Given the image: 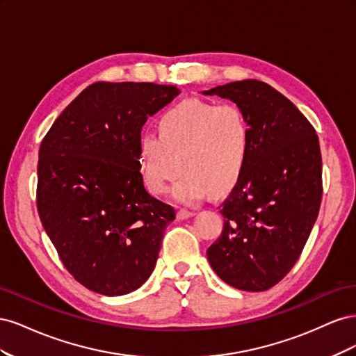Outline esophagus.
Segmentation results:
<instances>
[{
  "mask_svg": "<svg viewBox=\"0 0 356 356\" xmlns=\"http://www.w3.org/2000/svg\"><path fill=\"white\" fill-rule=\"evenodd\" d=\"M193 213L191 211H187V209H179L178 212H177V218L179 220V221H182V220H187V218H190V217H193Z\"/></svg>",
  "mask_w": 356,
  "mask_h": 356,
  "instance_id": "esophagus-1",
  "label": "esophagus"
}]
</instances>
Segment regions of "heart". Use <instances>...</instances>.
<instances>
[{"instance_id": "obj_1", "label": "heart", "mask_w": 356, "mask_h": 356, "mask_svg": "<svg viewBox=\"0 0 356 356\" xmlns=\"http://www.w3.org/2000/svg\"><path fill=\"white\" fill-rule=\"evenodd\" d=\"M157 135L143 134L136 143L139 177L156 196L170 181L179 203H196L211 191L221 196L239 181L251 148V129L239 106L184 101L159 117ZM179 166H176V161Z\"/></svg>"}]
</instances>
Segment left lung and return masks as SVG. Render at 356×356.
Instances as JSON below:
<instances>
[{
    "label": "left lung",
    "mask_w": 356,
    "mask_h": 356,
    "mask_svg": "<svg viewBox=\"0 0 356 356\" xmlns=\"http://www.w3.org/2000/svg\"><path fill=\"white\" fill-rule=\"evenodd\" d=\"M202 93L234 102L251 129L246 166L221 204L222 232L208 248V261L230 286L266 291L293 268L318 218V135L293 102L263 81H234Z\"/></svg>",
    "instance_id": "left-lung-1"
}]
</instances>
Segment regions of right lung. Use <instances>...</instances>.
Wrapping results in <instances>:
<instances>
[{
    "label": "right lung",
    "mask_w": 356,
    "mask_h": 356,
    "mask_svg": "<svg viewBox=\"0 0 356 356\" xmlns=\"http://www.w3.org/2000/svg\"><path fill=\"white\" fill-rule=\"evenodd\" d=\"M179 93L154 83H95L42 139L40 220L67 270L95 293L129 294L154 270L175 211L145 190L136 143L147 118Z\"/></svg>",
    "instance_id": "right-lung-1"
}]
</instances>
